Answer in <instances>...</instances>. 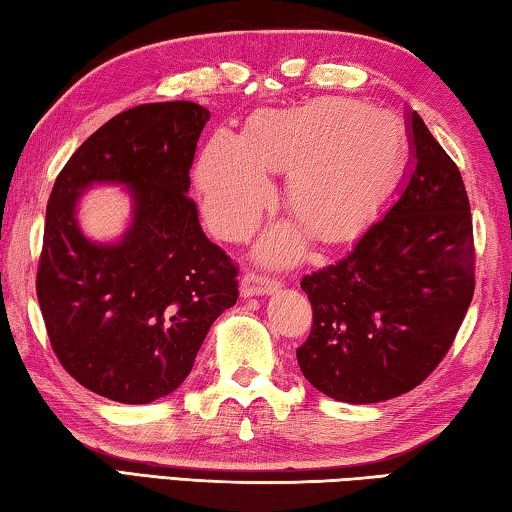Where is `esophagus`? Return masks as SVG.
I'll use <instances>...</instances> for the list:
<instances>
[{"mask_svg": "<svg viewBox=\"0 0 512 512\" xmlns=\"http://www.w3.org/2000/svg\"><path fill=\"white\" fill-rule=\"evenodd\" d=\"M282 284L273 280V277L257 275V273H246L241 277V296L253 298V296H271Z\"/></svg>", "mask_w": 512, "mask_h": 512, "instance_id": "34e87169", "label": "esophagus"}]
</instances>
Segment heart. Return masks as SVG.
<instances>
[{
	"label": "heart",
	"mask_w": 512,
	"mask_h": 512,
	"mask_svg": "<svg viewBox=\"0 0 512 512\" xmlns=\"http://www.w3.org/2000/svg\"><path fill=\"white\" fill-rule=\"evenodd\" d=\"M397 158V128L377 110L345 101H311L262 110L246 133L219 128L196 162V187L207 223L230 241L255 230L275 196L268 171H289L287 210L320 241L350 239L384 201ZM305 250L293 225H275L257 246L268 264H287Z\"/></svg>",
	"instance_id": "1"
}]
</instances>
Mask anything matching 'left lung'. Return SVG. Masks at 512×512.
Segmentation results:
<instances>
[{
    "label": "left lung",
    "mask_w": 512,
    "mask_h": 512,
    "mask_svg": "<svg viewBox=\"0 0 512 512\" xmlns=\"http://www.w3.org/2000/svg\"><path fill=\"white\" fill-rule=\"evenodd\" d=\"M411 169L395 203L339 262L302 277L314 309L298 348L302 375L320 393L375 404L431 375L474 293L472 214L461 171L406 112Z\"/></svg>",
    "instance_id": "8db88e82"
}]
</instances>
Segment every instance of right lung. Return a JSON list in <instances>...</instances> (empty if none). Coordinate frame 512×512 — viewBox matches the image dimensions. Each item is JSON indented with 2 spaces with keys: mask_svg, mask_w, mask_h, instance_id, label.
<instances>
[{
  "mask_svg": "<svg viewBox=\"0 0 512 512\" xmlns=\"http://www.w3.org/2000/svg\"><path fill=\"white\" fill-rule=\"evenodd\" d=\"M210 110L146 103L112 117L58 173L45 221L38 300L63 368L121 404L169 395L192 372L207 332L239 298L237 266L205 237L189 192ZM97 184L132 198L115 242L80 230L78 201Z\"/></svg>",
  "mask_w": 512,
  "mask_h": 512,
  "instance_id": "add662e5",
  "label": "right lung"
}]
</instances>
